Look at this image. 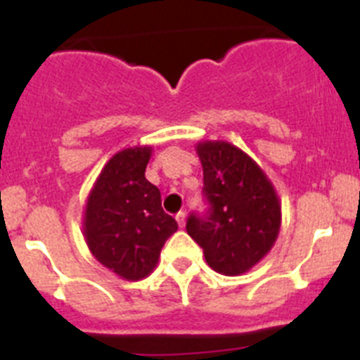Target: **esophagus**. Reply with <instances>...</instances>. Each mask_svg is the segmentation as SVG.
<instances>
[{
    "label": "esophagus",
    "instance_id": "obj_1",
    "mask_svg": "<svg viewBox=\"0 0 360 360\" xmlns=\"http://www.w3.org/2000/svg\"><path fill=\"white\" fill-rule=\"evenodd\" d=\"M174 219H176V224L180 225V227H184V225H186V212L180 211L176 216H174Z\"/></svg>",
    "mask_w": 360,
    "mask_h": 360
}]
</instances>
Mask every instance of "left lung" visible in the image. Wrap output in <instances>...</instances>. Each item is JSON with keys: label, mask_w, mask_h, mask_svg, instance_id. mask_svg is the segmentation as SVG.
<instances>
[{"label": "left lung", "mask_w": 360, "mask_h": 360, "mask_svg": "<svg viewBox=\"0 0 360 360\" xmlns=\"http://www.w3.org/2000/svg\"><path fill=\"white\" fill-rule=\"evenodd\" d=\"M195 148L211 214L191 216L187 234L202 247L214 272L241 276L274 247L281 200L265 171L243 149L225 141H200Z\"/></svg>", "instance_id": "1"}]
</instances>
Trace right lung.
I'll list each match as a JSON object with an SVG mask.
<instances>
[{"mask_svg": "<svg viewBox=\"0 0 360 360\" xmlns=\"http://www.w3.org/2000/svg\"><path fill=\"white\" fill-rule=\"evenodd\" d=\"M151 146L120 149L104 164L82 211V234L101 265L126 281L157 269L165 240L178 229L162 209L160 191L146 178Z\"/></svg>", "mask_w": 360, "mask_h": 360, "instance_id": "right-lung-1", "label": "right lung"}]
</instances>
